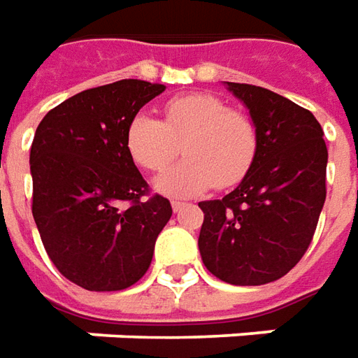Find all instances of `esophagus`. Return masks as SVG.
I'll use <instances>...</instances> for the list:
<instances>
[{
	"label": "esophagus",
	"mask_w": 358,
	"mask_h": 358,
	"mask_svg": "<svg viewBox=\"0 0 358 358\" xmlns=\"http://www.w3.org/2000/svg\"><path fill=\"white\" fill-rule=\"evenodd\" d=\"M181 206H183V203H181V201H173V203H171V208H173V212L179 210Z\"/></svg>",
	"instance_id": "esophagus-1"
}]
</instances>
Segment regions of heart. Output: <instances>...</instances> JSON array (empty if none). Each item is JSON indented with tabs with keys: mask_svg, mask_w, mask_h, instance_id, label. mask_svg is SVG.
I'll return each instance as SVG.
<instances>
[{
	"mask_svg": "<svg viewBox=\"0 0 358 358\" xmlns=\"http://www.w3.org/2000/svg\"><path fill=\"white\" fill-rule=\"evenodd\" d=\"M183 144L187 159L155 179L171 196L240 183L257 154V128L245 113L210 93H189L164 105V120L140 113L127 128L130 157L148 171H164Z\"/></svg>",
	"mask_w": 358,
	"mask_h": 358,
	"instance_id": "heart-1",
	"label": "heart"
}]
</instances>
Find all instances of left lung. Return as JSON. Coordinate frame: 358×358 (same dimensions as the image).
Listing matches in <instances>:
<instances>
[{"label":"left lung","mask_w":358,"mask_h":358,"mask_svg":"<svg viewBox=\"0 0 358 358\" xmlns=\"http://www.w3.org/2000/svg\"><path fill=\"white\" fill-rule=\"evenodd\" d=\"M226 85L250 108L257 154L230 194L199 203V250L214 277L257 287L285 277L306 253L325 203L327 148L308 108L265 87Z\"/></svg>","instance_id":"1"}]
</instances>
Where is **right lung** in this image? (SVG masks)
<instances>
[{
	"label": "right lung",
	"instance_id": "right-lung-1",
	"mask_svg": "<svg viewBox=\"0 0 358 358\" xmlns=\"http://www.w3.org/2000/svg\"><path fill=\"white\" fill-rule=\"evenodd\" d=\"M165 85L120 80L85 90L48 110L31 146L33 216L50 261L95 292L132 287L146 275L171 218L127 150V128Z\"/></svg>",
	"mask_w": 358,
	"mask_h": 358
}]
</instances>
